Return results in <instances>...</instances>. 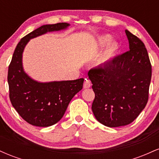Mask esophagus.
Masks as SVG:
<instances>
[{"mask_svg": "<svg viewBox=\"0 0 159 159\" xmlns=\"http://www.w3.org/2000/svg\"><path fill=\"white\" fill-rule=\"evenodd\" d=\"M91 85V82L88 78H85L84 83V88H89Z\"/></svg>", "mask_w": 159, "mask_h": 159, "instance_id": "34e87169", "label": "esophagus"}]
</instances>
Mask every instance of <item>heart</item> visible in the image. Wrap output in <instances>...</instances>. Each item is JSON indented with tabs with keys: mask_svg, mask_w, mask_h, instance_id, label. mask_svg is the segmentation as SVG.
Returning <instances> with one entry per match:
<instances>
[{
	"mask_svg": "<svg viewBox=\"0 0 159 159\" xmlns=\"http://www.w3.org/2000/svg\"><path fill=\"white\" fill-rule=\"evenodd\" d=\"M111 40L110 36H102L99 37L98 39V45L103 46L105 44H107L109 41ZM119 50V45L116 42H112V43H109V45L106 47V48L104 51L103 54H102L101 57L99 59L100 64L105 65L111 61V58L114 57L116 52Z\"/></svg>",
	"mask_w": 159,
	"mask_h": 159,
	"instance_id": "obj_1",
	"label": "heart"
}]
</instances>
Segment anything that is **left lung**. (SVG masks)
<instances>
[{
    "label": "left lung",
    "mask_w": 159,
    "mask_h": 159,
    "mask_svg": "<svg viewBox=\"0 0 159 159\" xmlns=\"http://www.w3.org/2000/svg\"><path fill=\"white\" fill-rule=\"evenodd\" d=\"M127 52L88 72L95 98L92 111L100 123L119 127L132 123L147 105L152 66L143 42L125 30Z\"/></svg>",
    "instance_id": "left-lung-1"
}]
</instances>
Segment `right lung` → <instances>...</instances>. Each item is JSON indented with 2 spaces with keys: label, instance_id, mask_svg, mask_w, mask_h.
Here are the masks:
<instances>
[{
  "label": "right lung",
  "instance_id": "right-lung-1",
  "mask_svg": "<svg viewBox=\"0 0 159 159\" xmlns=\"http://www.w3.org/2000/svg\"><path fill=\"white\" fill-rule=\"evenodd\" d=\"M65 22L39 27L20 40L14 51L8 69L7 81L12 106L27 123L48 127L63 117L69 102L83 87L84 78L73 81L36 82L25 73L21 57L24 48L32 38L47 32L66 28Z\"/></svg>",
  "mask_w": 159,
  "mask_h": 159
}]
</instances>
